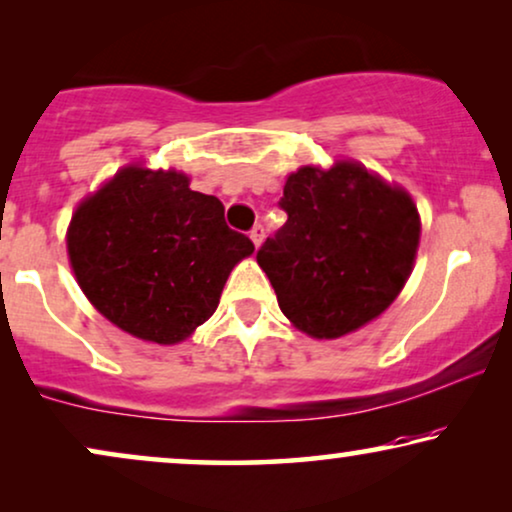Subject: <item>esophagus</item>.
Here are the masks:
<instances>
[{
  "label": "esophagus",
  "mask_w": 512,
  "mask_h": 512,
  "mask_svg": "<svg viewBox=\"0 0 512 512\" xmlns=\"http://www.w3.org/2000/svg\"><path fill=\"white\" fill-rule=\"evenodd\" d=\"M249 237H251V242L256 244V247H261V242H263V237H265V228L261 226V223H256V226L249 230Z\"/></svg>",
  "instance_id": "esophagus-1"
}]
</instances>
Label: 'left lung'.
<instances>
[{"label":"left lung","mask_w":512,"mask_h":512,"mask_svg":"<svg viewBox=\"0 0 512 512\" xmlns=\"http://www.w3.org/2000/svg\"><path fill=\"white\" fill-rule=\"evenodd\" d=\"M286 223L256 261L298 331L333 340L387 310L408 282L422 223L401 186L352 160L289 174Z\"/></svg>","instance_id":"1"}]
</instances>
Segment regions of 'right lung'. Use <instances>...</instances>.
<instances>
[{
	"mask_svg": "<svg viewBox=\"0 0 512 512\" xmlns=\"http://www.w3.org/2000/svg\"><path fill=\"white\" fill-rule=\"evenodd\" d=\"M186 174L130 165L76 207L67 254L81 291L135 338L174 345L212 317L223 284L254 254L214 195Z\"/></svg>",
	"mask_w": 512,
	"mask_h": 512,
	"instance_id": "1",
	"label": "right lung"
}]
</instances>
